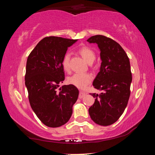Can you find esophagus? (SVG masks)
<instances>
[{"label":"esophagus","instance_id":"1","mask_svg":"<svg viewBox=\"0 0 155 155\" xmlns=\"http://www.w3.org/2000/svg\"><path fill=\"white\" fill-rule=\"evenodd\" d=\"M86 95V93L84 92V91H81L80 93H79V96H78V97H79V98H83L84 96H85Z\"/></svg>","mask_w":155,"mask_h":155}]
</instances>
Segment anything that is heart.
Listing matches in <instances>:
<instances>
[{
	"label": "heart",
	"mask_w": 155,
	"mask_h": 155,
	"mask_svg": "<svg viewBox=\"0 0 155 155\" xmlns=\"http://www.w3.org/2000/svg\"><path fill=\"white\" fill-rule=\"evenodd\" d=\"M78 52L82 56L84 60L89 64H91L96 59V54L91 48L84 46L81 48ZM70 57L69 52L64 54L62 59V67L65 71L70 70ZM92 76L88 73H76L68 78V83L79 89H85L92 81Z\"/></svg>",
	"instance_id": "heart-1"
}]
</instances>
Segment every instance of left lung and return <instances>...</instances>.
<instances>
[{
    "instance_id": "1",
    "label": "left lung",
    "mask_w": 155,
    "mask_h": 155,
    "mask_svg": "<svg viewBox=\"0 0 155 155\" xmlns=\"http://www.w3.org/2000/svg\"><path fill=\"white\" fill-rule=\"evenodd\" d=\"M87 41L96 43L101 51L102 62L93 86L103 91L99 95L90 94L96 99L89 114L96 124L109 126L120 118L127 106L132 82L130 61L122 46L111 38L97 35Z\"/></svg>"
}]
</instances>
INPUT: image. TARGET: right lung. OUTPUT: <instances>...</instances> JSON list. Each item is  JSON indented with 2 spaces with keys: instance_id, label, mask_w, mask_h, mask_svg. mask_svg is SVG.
I'll return each instance as SVG.
<instances>
[{
  "instance_id": "right-lung-1",
  "label": "right lung",
  "mask_w": 155,
  "mask_h": 155,
  "mask_svg": "<svg viewBox=\"0 0 155 155\" xmlns=\"http://www.w3.org/2000/svg\"><path fill=\"white\" fill-rule=\"evenodd\" d=\"M77 40L46 37L28 57L25 85L33 111L44 124L56 128L68 122L77 101L78 89L59 84L65 79L62 59L68 47Z\"/></svg>"
}]
</instances>
